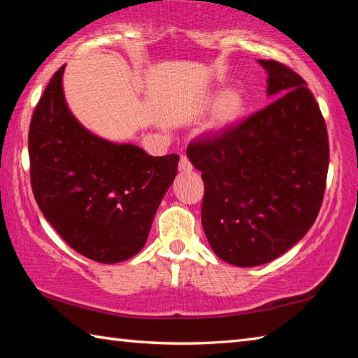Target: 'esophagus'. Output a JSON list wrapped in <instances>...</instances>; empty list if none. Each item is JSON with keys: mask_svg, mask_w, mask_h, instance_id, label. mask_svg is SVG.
<instances>
[{"mask_svg": "<svg viewBox=\"0 0 358 358\" xmlns=\"http://www.w3.org/2000/svg\"><path fill=\"white\" fill-rule=\"evenodd\" d=\"M178 171L180 172H191L192 171V164L187 159V156H181L180 162H178Z\"/></svg>", "mask_w": 358, "mask_h": 358, "instance_id": "esophagus-1", "label": "esophagus"}]
</instances>
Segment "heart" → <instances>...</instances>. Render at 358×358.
Wrapping results in <instances>:
<instances>
[{"label": "heart", "instance_id": "heart-1", "mask_svg": "<svg viewBox=\"0 0 358 358\" xmlns=\"http://www.w3.org/2000/svg\"><path fill=\"white\" fill-rule=\"evenodd\" d=\"M243 112H245L243 96H241L238 92H235V90H227V92H224L220 96V99H217L216 112H215L216 124L220 126L230 124L232 121L240 118Z\"/></svg>", "mask_w": 358, "mask_h": 358}]
</instances>
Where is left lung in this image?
<instances>
[{
  "mask_svg": "<svg viewBox=\"0 0 358 358\" xmlns=\"http://www.w3.org/2000/svg\"><path fill=\"white\" fill-rule=\"evenodd\" d=\"M262 110L189 143L187 157L202 172V226L224 262H270L303 238L316 221L329 172V134L306 82L275 59Z\"/></svg>",
  "mask_w": 358,
  "mask_h": 358,
  "instance_id": "8db88e82",
  "label": "left lung"
}]
</instances>
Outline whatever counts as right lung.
I'll list each match as a JSON object with an SVG mask.
<instances>
[{"instance_id":"1","label":"right lung","mask_w":358,"mask_h":358,"mask_svg":"<svg viewBox=\"0 0 358 358\" xmlns=\"http://www.w3.org/2000/svg\"><path fill=\"white\" fill-rule=\"evenodd\" d=\"M62 66L34 107L29 178L42 215L66 243L101 264L131 259L147 243L156 210L173 183L178 155L92 134L72 117Z\"/></svg>"}]
</instances>
